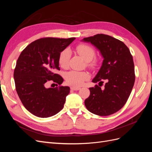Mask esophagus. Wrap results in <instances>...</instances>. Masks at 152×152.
Listing matches in <instances>:
<instances>
[{
	"instance_id": "obj_1",
	"label": "esophagus",
	"mask_w": 152,
	"mask_h": 152,
	"mask_svg": "<svg viewBox=\"0 0 152 152\" xmlns=\"http://www.w3.org/2000/svg\"><path fill=\"white\" fill-rule=\"evenodd\" d=\"M70 89H71L72 90H73V91H78V90H79L80 88V87H78L72 86V87H70Z\"/></svg>"
}]
</instances>
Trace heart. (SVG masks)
<instances>
[{
	"label": "heart",
	"mask_w": 152,
	"mask_h": 152,
	"mask_svg": "<svg viewBox=\"0 0 152 152\" xmlns=\"http://www.w3.org/2000/svg\"><path fill=\"white\" fill-rule=\"evenodd\" d=\"M77 53L87 61V65L91 69H96L99 66L100 61L98 59L94 58L95 50L91 45L80 44L75 48ZM70 58V53L68 49H65L59 53L58 57L59 65L63 68H67ZM90 75L87 72L71 70L67 72L65 75V80L69 85L74 87L81 86L84 82L89 79Z\"/></svg>",
	"instance_id": "1"
}]
</instances>
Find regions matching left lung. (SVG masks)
I'll use <instances>...</instances> for the list:
<instances>
[{
  "label": "left lung",
  "instance_id": "left-lung-1",
  "mask_svg": "<svg viewBox=\"0 0 152 152\" xmlns=\"http://www.w3.org/2000/svg\"><path fill=\"white\" fill-rule=\"evenodd\" d=\"M97 48L104 58L102 66L93 82L103 83L90 87V95L85 106L91 113L107 116L120 110L127 102L135 82L132 56L122 41L105 34H96L83 39Z\"/></svg>",
  "mask_w": 152,
  "mask_h": 152
}]
</instances>
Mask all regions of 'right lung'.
Returning <instances> with one entry per match:
<instances>
[{
  "instance_id": "obj_1",
  "label": "right lung",
  "mask_w": 152,
  "mask_h": 152,
  "mask_svg": "<svg viewBox=\"0 0 152 152\" xmlns=\"http://www.w3.org/2000/svg\"><path fill=\"white\" fill-rule=\"evenodd\" d=\"M75 39L41 38L30 43L21 53L14 71L16 90L25 108L34 115L47 118L63 109L70 89L60 86L63 79L56 73L60 70L58 57ZM49 81L59 86L46 88L45 85Z\"/></svg>"
}]
</instances>
